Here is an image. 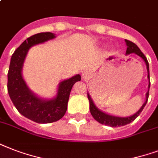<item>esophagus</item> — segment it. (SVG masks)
<instances>
[{"label": "esophagus", "instance_id": "34e87169", "mask_svg": "<svg viewBox=\"0 0 158 158\" xmlns=\"http://www.w3.org/2000/svg\"><path fill=\"white\" fill-rule=\"evenodd\" d=\"M82 76L84 79H89V78H90V73L89 71H84L82 74Z\"/></svg>", "mask_w": 158, "mask_h": 158}]
</instances>
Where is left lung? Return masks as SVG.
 I'll use <instances>...</instances> for the list:
<instances>
[{
	"label": "left lung",
	"instance_id": "1",
	"mask_svg": "<svg viewBox=\"0 0 158 158\" xmlns=\"http://www.w3.org/2000/svg\"><path fill=\"white\" fill-rule=\"evenodd\" d=\"M125 43H126V46H127V50H126V55L131 54V53H135L138 55L139 56H140L143 60H144L146 66H147V70H148V79H149V64H148V61L147 58L145 56L143 53L140 51V49L138 48V46L132 42H130L129 40L125 39ZM149 88H150V80H149V84H148V91L146 94V101L143 106H141L139 110H138L137 112L134 114V115H130V116H127V117H119V116H114V115H108L106 113L102 111L101 110H99L98 108L97 107L96 105L94 104V101L92 100L91 97L88 94V98L89 101V109H90V112L91 115H93V117L98 121L99 123H101L102 125H109L110 127H117V126H123V125H127L130 124L132 121L136 119V118L139 115L143 109L144 108L145 105L147 104L148 99V95H149Z\"/></svg>",
	"mask_w": 158,
	"mask_h": 158
}]
</instances>
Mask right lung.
<instances>
[{
  "label": "right lung",
  "mask_w": 158,
  "mask_h": 158,
  "mask_svg": "<svg viewBox=\"0 0 158 158\" xmlns=\"http://www.w3.org/2000/svg\"><path fill=\"white\" fill-rule=\"evenodd\" d=\"M55 38L54 33L46 32L27 38L12 55L8 71L7 89L12 102L21 115L40 124L55 122L64 116L72 87L76 82L81 80V76L76 74L61 81L59 84L56 96L52 99L41 98L27 86L22 75V69L28 50L33 46Z\"/></svg>",
  "instance_id": "right-lung-1"
}]
</instances>
